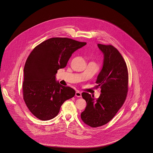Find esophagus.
Returning <instances> with one entry per match:
<instances>
[{"label": "esophagus", "instance_id": "obj_1", "mask_svg": "<svg viewBox=\"0 0 153 153\" xmlns=\"http://www.w3.org/2000/svg\"><path fill=\"white\" fill-rule=\"evenodd\" d=\"M75 96H77V97H81V93L80 92V91H77L76 92Z\"/></svg>", "mask_w": 153, "mask_h": 153}]
</instances>
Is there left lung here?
<instances>
[{"instance_id":"1","label":"left lung","mask_w":153,"mask_h":153,"mask_svg":"<svg viewBox=\"0 0 153 153\" xmlns=\"http://www.w3.org/2000/svg\"><path fill=\"white\" fill-rule=\"evenodd\" d=\"M97 46L104 54L102 68L96 81L101 94L95 99L93 95L82 93L87 106L81 118L92 127L108 123L123 105L128 92V70L121 54L112 45L97 44Z\"/></svg>"}]
</instances>
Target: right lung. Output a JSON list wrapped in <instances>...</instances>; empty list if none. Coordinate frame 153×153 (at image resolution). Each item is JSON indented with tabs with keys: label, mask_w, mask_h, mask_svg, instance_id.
Masks as SVG:
<instances>
[{
	"label": "right lung",
	"mask_w": 153,
	"mask_h": 153,
	"mask_svg": "<svg viewBox=\"0 0 153 153\" xmlns=\"http://www.w3.org/2000/svg\"><path fill=\"white\" fill-rule=\"evenodd\" d=\"M86 44L68 38H52L30 54L23 70V96L30 111L39 120L55 117L64 102L75 95L72 88L56 81V74L65 67L73 53Z\"/></svg>",
	"instance_id": "right-lung-1"
}]
</instances>
